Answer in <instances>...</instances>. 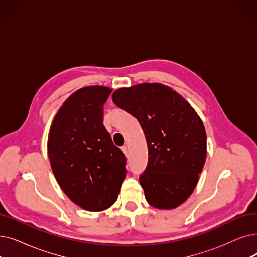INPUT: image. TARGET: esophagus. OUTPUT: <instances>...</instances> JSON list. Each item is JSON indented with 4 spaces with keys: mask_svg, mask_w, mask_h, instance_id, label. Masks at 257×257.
Segmentation results:
<instances>
[{
    "mask_svg": "<svg viewBox=\"0 0 257 257\" xmlns=\"http://www.w3.org/2000/svg\"><path fill=\"white\" fill-rule=\"evenodd\" d=\"M121 150H122V152H124L126 155H128V147L127 146H124L121 148Z\"/></svg>",
    "mask_w": 257,
    "mask_h": 257,
    "instance_id": "obj_1",
    "label": "esophagus"
}]
</instances>
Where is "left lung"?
Masks as SVG:
<instances>
[{
  "label": "left lung",
  "mask_w": 257,
  "mask_h": 257,
  "mask_svg": "<svg viewBox=\"0 0 257 257\" xmlns=\"http://www.w3.org/2000/svg\"><path fill=\"white\" fill-rule=\"evenodd\" d=\"M114 104L135 116L148 145V165L140 176L148 204L171 210L195 189L207 155L202 119L186 99L169 86L143 83L120 88Z\"/></svg>",
  "instance_id": "8db88e82"
}]
</instances>
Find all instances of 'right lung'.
<instances>
[{
	"label": "right lung",
	"instance_id": "right-lung-1",
	"mask_svg": "<svg viewBox=\"0 0 257 257\" xmlns=\"http://www.w3.org/2000/svg\"><path fill=\"white\" fill-rule=\"evenodd\" d=\"M112 89L87 86L73 92L49 130L48 158L64 193L82 209L104 211L117 199L126 156L103 125V106Z\"/></svg>",
	"mask_w": 257,
	"mask_h": 257
}]
</instances>
